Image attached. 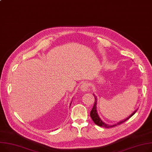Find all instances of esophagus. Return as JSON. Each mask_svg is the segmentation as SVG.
Masks as SVG:
<instances>
[{"instance_id":"obj_1","label":"esophagus","mask_w":152,"mask_h":152,"mask_svg":"<svg viewBox=\"0 0 152 152\" xmlns=\"http://www.w3.org/2000/svg\"><path fill=\"white\" fill-rule=\"evenodd\" d=\"M88 87H89V85L87 84V83H83L81 86H80V88H81L82 90L83 91H86L88 89Z\"/></svg>"}]
</instances>
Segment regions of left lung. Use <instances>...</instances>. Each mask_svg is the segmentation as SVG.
I'll return each mask as SVG.
<instances>
[{"label":"left lung","instance_id":"obj_1","mask_svg":"<svg viewBox=\"0 0 152 152\" xmlns=\"http://www.w3.org/2000/svg\"><path fill=\"white\" fill-rule=\"evenodd\" d=\"M94 97H95V103H94V106H93L92 109L91 110V111H90V117H91V118H92V120L94 122V123H95L96 125H98V126H102V127H104V128H111V127H114V126H117V125L122 124L124 123L125 122H126V120H128L129 118H130L131 117H132V116L136 113V111H137V110H134V112L133 113V114H131L128 118L124 119V120H122V121H120V122H118L117 124L112 125H108V124H105L104 122H103V121H102V120H101V118H99V115H98V113H97V110H96L97 98H96V96H95V95H94Z\"/></svg>","mask_w":152,"mask_h":152}]
</instances>
